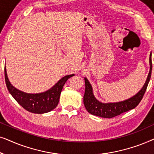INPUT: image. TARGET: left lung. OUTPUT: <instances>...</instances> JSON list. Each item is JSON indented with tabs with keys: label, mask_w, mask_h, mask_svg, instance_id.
Returning <instances> with one entry per match:
<instances>
[{
	"label": "left lung",
	"mask_w": 154,
	"mask_h": 154,
	"mask_svg": "<svg viewBox=\"0 0 154 154\" xmlns=\"http://www.w3.org/2000/svg\"><path fill=\"white\" fill-rule=\"evenodd\" d=\"M149 65H150V69H149L148 76L142 89L132 97L119 102L103 103L97 100L94 96L93 89L91 84L90 83L87 78H85L84 79L85 83V91L83 96V102L86 110L90 113L97 116L111 119L135 108L142 100L146 92L149 82L150 81L151 71H152L151 52L149 56Z\"/></svg>",
	"instance_id": "obj_1"
}]
</instances>
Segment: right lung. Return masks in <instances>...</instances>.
Wrapping results in <instances>:
<instances>
[{"label":"right lung","mask_w":154,"mask_h":154,"mask_svg":"<svg viewBox=\"0 0 154 154\" xmlns=\"http://www.w3.org/2000/svg\"><path fill=\"white\" fill-rule=\"evenodd\" d=\"M74 74L65 75L45 92L35 94L26 93L17 89L10 83L5 66V79L8 91L23 108L33 113H45L55 109L65 83Z\"/></svg>","instance_id":"add662e5"}]
</instances>
